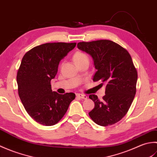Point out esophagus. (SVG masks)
Here are the masks:
<instances>
[{"instance_id": "esophagus-1", "label": "esophagus", "mask_w": 157, "mask_h": 157, "mask_svg": "<svg viewBox=\"0 0 157 157\" xmlns=\"http://www.w3.org/2000/svg\"><path fill=\"white\" fill-rule=\"evenodd\" d=\"M76 96L79 97V98H82V99H87L88 98V96L85 95V94H77Z\"/></svg>"}]
</instances>
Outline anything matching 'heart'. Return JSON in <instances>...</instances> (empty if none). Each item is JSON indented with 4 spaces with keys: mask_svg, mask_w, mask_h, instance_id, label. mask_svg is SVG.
Segmentation results:
<instances>
[{
    "mask_svg": "<svg viewBox=\"0 0 157 157\" xmlns=\"http://www.w3.org/2000/svg\"><path fill=\"white\" fill-rule=\"evenodd\" d=\"M73 59L77 65L84 64V63L89 64L90 63L89 56L85 52L82 51H76L73 56Z\"/></svg>",
    "mask_w": 157,
    "mask_h": 157,
    "instance_id": "heart-1",
    "label": "heart"
}]
</instances>
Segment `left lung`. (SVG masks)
I'll use <instances>...</instances> for the list:
<instances>
[{
  "label": "left lung",
  "mask_w": 157,
  "mask_h": 157,
  "mask_svg": "<svg viewBox=\"0 0 157 157\" xmlns=\"http://www.w3.org/2000/svg\"><path fill=\"white\" fill-rule=\"evenodd\" d=\"M78 48L94 59L96 71L92 80L106 86L102 101L96 95L89 96L95 105L89 116L99 125L115 124L128 113L136 92L138 72L131 56L125 48L109 40L79 42Z\"/></svg>",
  "instance_id": "obj_1"
}]
</instances>
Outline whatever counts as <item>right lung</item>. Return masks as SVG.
<instances>
[{"mask_svg":"<svg viewBox=\"0 0 157 157\" xmlns=\"http://www.w3.org/2000/svg\"><path fill=\"white\" fill-rule=\"evenodd\" d=\"M75 45V42L46 43L29 50L21 60L17 74L19 96L29 115L42 125L57 123L75 98L72 92H52L51 84L60 61Z\"/></svg>","mask_w":157,"mask_h":157,"instance_id":"add662e5","label":"right lung"}]
</instances>
